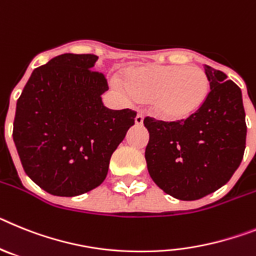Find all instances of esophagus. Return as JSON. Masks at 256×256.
I'll return each mask as SVG.
<instances>
[{"label":"esophagus","instance_id":"1","mask_svg":"<svg viewBox=\"0 0 256 256\" xmlns=\"http://www.w3.org/2000/svg\"><path fill=\"white\" fill-rule=\"evenodd\" d=\"M143 116L136 114V117H135V124H136V125H142V124H143Z\"/></svg>","mask_w":256,"mask_h":256}]
</instances>
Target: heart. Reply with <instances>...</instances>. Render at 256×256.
<instances>
[{
	"label": "heart",
	"instance_id": "1",
	"mask_svg": "<svg viewBox=\"0 0 256 256\" xmlns=\"http://www.w3.org/2000/svg\"><path fill=\"white\" fill-rule=\"evenodd\" d=\"M113 85L139 100H153V110L166 121H182L204 106L210 92V80L200 66H134L126 72L125 82Z\"/></svg>",
	"mask_w": 256,
	"mask_h": 256
}]
</instances>
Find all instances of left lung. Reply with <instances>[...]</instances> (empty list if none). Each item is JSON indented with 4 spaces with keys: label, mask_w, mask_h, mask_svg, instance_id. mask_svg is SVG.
<instances>
[{
    "label": "left lung",
    "mask_w": 256,
    "mask_h": 256,
    "mask_svg": "<svg viewBox=\"0 0 256 256\" xmlns=\"http://www.w3.org/2000/svg\"><path fill=\"white\" fill-rule=\"evenodd\" d=\"M210 92L193 116L174 122L146 117V161L152 180L168 194L194 201L228 183L246 144L241 88L222 70L205 66Z\"/></svg>",
    "instance_id": "1"
}]
</instances>
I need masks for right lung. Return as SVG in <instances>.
I'll use <instances>...</instances> for the list:
<instances>
[{
    "instance_id": "add662e5",
    "label": "right lung",
    "mask_w": 256,
    "mask_h": 256,
    "mask_svg": "<svg viewBox=\"0 0 256 256\" xmlns=\"http://www.w3.org/2000/svg\"><path fill=\"white\" fill-rule=\"evenodd\" d=\"M92 54H63L30 74L16 102L12 138L26 174L50 194L73 197L100 186L136 112L112 110Z\"/></svg>"
}]
</instances>
